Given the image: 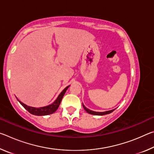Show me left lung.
I'll use <instances>...</instances> for the list:
<instances>
[{
    "label": "left lung",
    "mask_w": 154,
    "mask_h": 154,
    "mask_svg": "<svg viewBox=\"0 0 154 154\" xmlns=\"http://www.w3.org/2000/svg\"><path fill=\"white\" fill-rule=\"evenodd\" d=\"M83 105V108H84V109L85 111H86L88 113L90 114H92V115H95V116H104V115H106V114H109L113 112L115 109H112V110H110V111H104V112H96V111H92V110H90V109H88V108L85 107V106H84V105L82 103Z\"/></svg>",
    "instance_id": "1"
}]
</instances>
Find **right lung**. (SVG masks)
<instances>
[{
  "instance_id": "add662e5",
  "label": "right lung",
  "mask_w": 154,
  "mask_h": 154,
  "mask_svg": "<svg viewBox=\"0 0 154 154\" xmlns=\"http://www.w3.org/2000/svg\"><path fill=\"white\" fill-rule=\"evenodd\" d=\"M69 86L70 85L67 86L66 88H65L62 91V92L58 96V98H56V100L54 101L53 103L51 104V105H49L45 106H42V107H39V108H36V107H33V106H30L25 105V104L21 102V101L18 100V99H17V100L19 101L21 105L24 106V107L31 114L35 115V116H47V115L54 113V112H55L57 109H58L60 104V103H61L62 99V98H63L65 92H66V90L69 88Z\"/></svg>"
}]
</instances>
